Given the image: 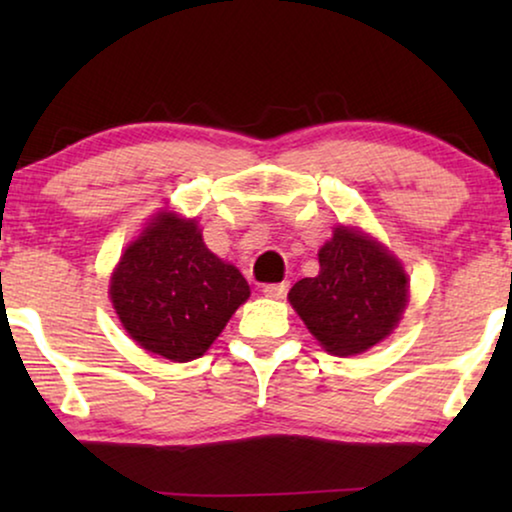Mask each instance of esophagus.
<instances>
[{
  "instance_id": "obj_1",
  "label": "esophagus",
  "mask_w": 512,
  "mask_h": 512,
  "mask_svg": "<svg viewBox=\"0 0 512 512\" xmlns=\"http://www.w3.org/2000/svg\"><path fill=\"white\" fill-rule=\"evenodd\" d=\"M286 291H289V282H282V284H265L263 286V293L268 298H284Z\"/></svg>"
}]
</instances>
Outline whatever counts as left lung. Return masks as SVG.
<instances>
[{
	"mask_svg": "<svg viewBox=\"0 0 512 512\" xmlns=\"http://www.w3.org/2000/svg\"><path fill=\"white\" fill-rule=\"evenodd\" d=\"M408 289V275L387 247L338 226L319 249V275L293 284L289 300L326 352L354 356L394 331Z\"/></svg>",
	"mask_w": 512,
	"mask_h": 512,
	"instance_id": "left-lung-1",
	"label": "left lung"
}]
</instances>
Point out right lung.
Instances as JSON below:
<instances>
[{
	"label": "right lung",
	"instance_id": "obj_1",
	"mask_svg": "<svg viewBox=\"0 0 512 512\" xmlns=\"http://www.w3.org/2000/svg\"><path fill=\"white\" fill-rule=\"evenodd\" d=\"M249 293L242 272L207 249L195 219L174 212L146 223L109 284L130 338L179 363L205 354Z\"/></svg>",
	"mask_w": 512,
	"mask_h": 512
}]
</instances>
